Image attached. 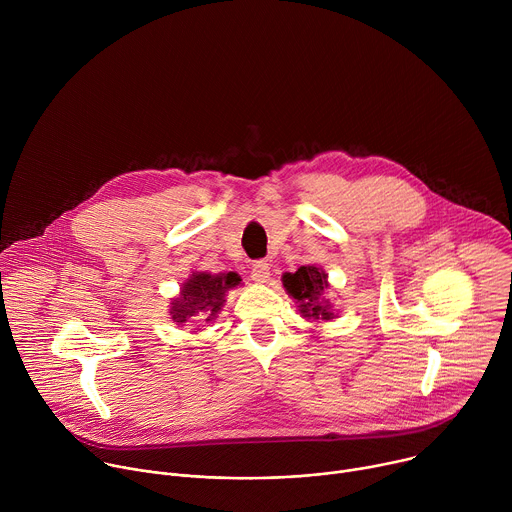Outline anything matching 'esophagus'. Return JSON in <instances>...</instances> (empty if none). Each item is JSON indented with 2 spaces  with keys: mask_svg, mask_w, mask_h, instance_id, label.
I'll list each match as a JSON object with an SVG mask.
<instances>
[{
  "mask_svg": "<svg viewBox=\"0 0 512 512\" xmlns=\"http://www.w3.org/2000/svg\"><path fill=\"white\" fill-rule=\"evenodd\" d=\"M269 263H265V261H257V263H253V267H251V279L253 281H257V283H267V279H269Z\"/></svg>",
  "mask_w": 512,
  "mask_h": 512,
  "instance_id": "1",
  "label": "esophagus"
}]
</instances>
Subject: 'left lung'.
<instances>
[{
    "mask_svg": "<svg viewBox=\"0 0 512 512\" xmlns=\"http://www.w3.org/2000/svg\"><path fill=\"white\" fill-rule=\"evenodd\" d=\"M281 283L287 296L294 298L302 318L306 320H332L338 314L334 312L332 302L326 298L330 289L328 273L316 265H304L296 273H283Z\"/></svg>",
    "mask_w": 512,
    "mask_h": 512,
    "instance_id": "obj_1",
    "label": "left lung"
}]
</instances>
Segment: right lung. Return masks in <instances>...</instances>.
<instances>
[{
    "mask_svg": "<svg viewBox=\"0 0 512 512\" xmlns=\"http://www.w3.org/2000/svg\"><path fill=\"white\" fill-rule=\"evenodd\" d=\"M241 283V275L235 271L208 273L192 271L182 283L180 294L170 302V318L178 326H184L192 318L212 322L221 314L227 294Z\"/></svg>",
    "mask_w": 512,
    "mask_h": 512,
    "instance_id": "obj_1",
    "label": "right lung"
}]
</instances>
